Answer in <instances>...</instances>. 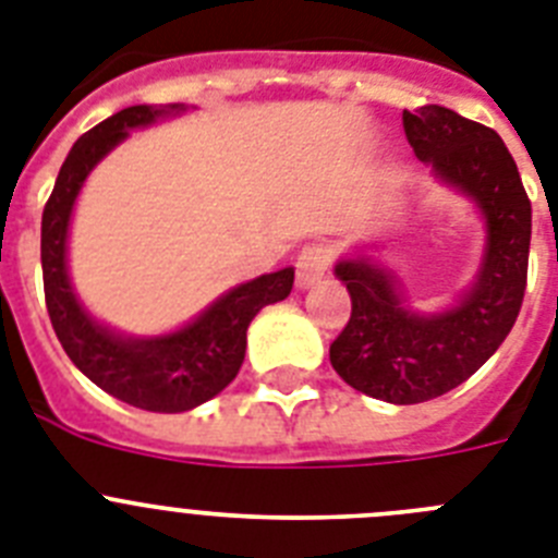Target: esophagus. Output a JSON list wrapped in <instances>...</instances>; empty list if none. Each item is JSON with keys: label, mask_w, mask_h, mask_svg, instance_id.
I'll return each mask as SVG.
<instances>
[{"label": "esophagus", "mask_w": 558, "mask_h": 558, "mask_svg": "<svg viewBox=\"0 0 558 558\" xmlns=\"http://www.w3.org/2000/svg\"><path fill=\"white\" fill-rule=\"evenodd\" d=\"M328 264H331V252L323 244H308L300 250L298 255V286L300 289H312L314 283L323 280V275L328 272Z\"/></svg>", "instance_id": "1"}]
</instances>
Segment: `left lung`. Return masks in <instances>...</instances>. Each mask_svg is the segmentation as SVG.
Listing matches in <instances>:
<instances>
[{
    "label": "left lung",
    "instance_id": "obj_1",
    "mask_svg": "<svg viewBox=\"0 0 558 558\" xmlns=\"http://www.w3.org/2000/svg\"><path fill=\"white\" fill-rule=\"evenodd\" d=\"M407 143L440 185L466 196L486 227V246L469 289L447 308L418 312L396 275L353 246L333 264L348 286L351 319L331 342L333 371L360 393L421 404L463 385L517 323L527 278L531 202L500 134L444 106L404 111Z\"/></svg>",
    "mask_w": 558,
    "mask_h": 558
}]
</instances>
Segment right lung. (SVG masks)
Here are the masks:
<instances>
[{"label":"right lung","instance_id":"obj_1","mask_svg":"<svg viewBox=\"0 0 558 558\" xmlns=\"http://www.w3.org/2000/svg\"><path fill=\"white\" fill-rule=\"evenodd\" d=\"M185 106H129L77 137L66 154L41 216L45 298L58 342L72 365L100 390L148 413H185L219 396L241 371L246 328L269 303L289 298L294 269L260 275L216 298L177 331L134 337L92 317L81 303L66 266V241L77 193L95 165L118 148L132 129L182 114Z\"/></svg>","mask_w":558,"mask_h":558}]
</instances>
